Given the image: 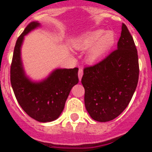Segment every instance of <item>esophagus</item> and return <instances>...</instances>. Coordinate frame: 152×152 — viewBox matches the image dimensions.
<instances>
[{"label":"esophagus","mask_w":152,"mask_h":152,"mask_svg":"<svg viewBox=\"0 0 152 152\" xmlns=\"http://www.w3.org/2000/svg\"><path fill=\"white\" fill-rule=\"evenodd\" d=\"M82 75H83V70L82 68H79V70H78V78H79V80L82 79Z\"/></svg>","instance_id":"obj_1"}]
</instances>
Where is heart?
<instances>
[{
	"label": "heart",
	"instance_id": "b5f03b06",
	"mask_svg": "<svg viewBox=\"0 0 152 152\" xmlns=\"http://www.w3.org/2000/svg\"><path fill=\"white\" fill-rule=\"evenodd\" d=\"M115 43L116 36L113 31L97 29L77 39L74 47L82 51L88 50L86 59L89 63H95L110 52Z\"/></svg>",
	"mask_w": 152,
	"mask_h": 152
}]
</instances>
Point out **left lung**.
Wrapping results in <instances>:
<instances>
[{
  "label": "left lung",
  "instance_id": "8db88e82",
  "mask_svg": "<svg viewBox=\"0 0 152 152\" xmlns=\"http://www.w3.org/2000/svg\"><path fill=\"white\" fill-rule=\"evenodd\" d=\"M117 49L100 63L84 68L85 106L94 121L113 120L126 109L139 79L138 54L133 38L122 23Z\"/></svg>",
  "mask_w": 152,
  "mask_h": 152
}]
</instances>
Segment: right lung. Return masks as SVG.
<instances>
[{
	"label": "right lung",
	"instance_id": "add662e5",
	"mask_svg": "<svg viewBox=\"0 0 152 152\" xmlns=\"http://www.w3.org/2000/svg\"><path fill=\"white\" fill-rule=\"evenodd\" d=\"M40 26L37 21L28 24L19 36L14 48L10 80L14 94L23 110L39 122L58 118L72 87L78 83V68L56 69L40 82H33L25 75L21 60V46L24 36Z\"/></svg>",
	"mask_w": 152,
	"mask_h": 152
}]
</instances>
